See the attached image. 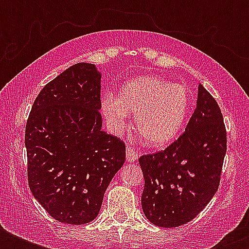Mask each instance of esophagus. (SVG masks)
<instances>
[{
    "instance_id": "34e87169",
    "label": "esophagus",
    "mask_w": 249,
    "mask_h": 249,
    "mask_svg": "<svg viewBox=\"0 0 249 249\" xmlns=\"http://www.w3.org/2000/svg\"><path fill=\"white\" fill-rule=\"evenodd\" d=\"M138 159V154L136 152V150L132 147V146H128L126 147V160H128L129 163H133V161H136Z\"/></svg>"
}]
</instances>
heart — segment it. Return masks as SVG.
I'll return each mask as SVG.
<instances>
[{
  "label": "heart",
  "instance_id": "1",
  "mask_svg": "<svg viewBox=\"0 0 249 249\" xmlns=\"http://www.w3.org/2000/svg\"><path fill=\"white\" fill-rule=\"evenodd\" d=\"M190 91L181 84H172L160 76L144 75L129 80L117 98L107 94L102 112L113 130L126 126L128 113L136 115L137 133L144 144L163 147L179 134L190 108Z\"/></svg>",
  "mask_w": 249,
  "mask_h": 249
}]
</instances>
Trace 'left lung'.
<instances>
[{"instance_id": "1", "label": "left lung", "mask_w": 249, "mask_h": 249, "mask_svg": "<svg viewBox=\"0 0 249 249\" xmlns=\"http://www.w3.org/2000/svg\"><path fill=\"white\" fill-rule=\"evenodd\" d=\"M228 148L224 116L216 99L199 85L196 108L185 132L165 150L140 158L142 209L160 228L194 220L218 190Z\"/></svg>"}]
</instances>
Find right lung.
Instances as JSON below:
<instances>
[{"label": "right lung", "instance_id": "add662e5", "mask_svg": "<svg viewBox=\"0 0 249 249\" xmlns=\"http://www.w3.org/2000/svg\"><path fill=\"white\" fill-rule=\"evenodd\" d=\"M101 73L77 63L41 89L25 125L28 185L59 222H91L125 161L124 141L102 130Z\"/></svg>", "mask_w": 249, "mask_h": 249}]
</instances>
